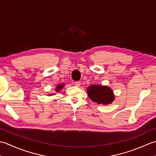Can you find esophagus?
Returning a JSON list of instances; mask_svg holds the SVG:
<instances>
[{
  "label": "esophagus",
  "mask_w": 156,
  "mask_h": 156,
  "mask_svg": "<svg viewBox=\"0 0 156 156\" xmlns=\"http://www.w3.org/2000/svg\"><path fill=\"white\" fill-rule=\"evenodd\" d=\"M74 84H75V86H76V87H80V86L81 82H79V81H78V82H76Z\"/></svg>",
  "instance_id": "1"
}]
</instances>
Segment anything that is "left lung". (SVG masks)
I'll list each match as a JSON object with an SVG mask.
<instances>
[{
    "instance_id": "obj_1",
    "label": "left lung",
    "mask_w": 156,
    "mask_h": 156,
    "mask_svg": "<svg viewBox=\"0 0 156 156\" xmlns=\"http://www.w3.org/2000/svg\"><path fill=\"white\" fill-rule=\"evenodd\" d=\"M89 98L100 105H109L115 100L113 91L107 86L92 84L87 88Z\"/></svg>"
}]
</instances>
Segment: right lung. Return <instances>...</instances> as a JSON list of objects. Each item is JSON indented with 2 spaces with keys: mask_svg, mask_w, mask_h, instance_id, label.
<instances>
[{
  "mask_svg": "<svg viewBox=\"0 0 156 156\" xmlns=\"http://www.w3.org/2000/svg\"><path fill=\"white\" fill-rule=\"evenodd\" d=\"M64 87V84H58L57 87L55 88V91L56 92H59L60 91L61 89L63 88V87Z\"/></svg>",
  "mask_w": 156,
  "mask_h": 156,
  "instance_id": "add662e5",
  "label": "right lung"
}]
</instances>
